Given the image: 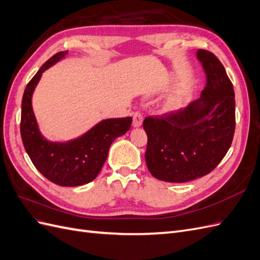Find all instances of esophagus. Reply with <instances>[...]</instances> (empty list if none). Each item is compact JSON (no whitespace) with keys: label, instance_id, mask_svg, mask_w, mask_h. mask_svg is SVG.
<instances>
[{"label":"esophagus","instance_id":"obj_1","mask_svg":"<svg viewBox=\"0 0 260 260\" xmlns=\"http://www.w3.org/2000/svg\"><path fill=\"white\" fill-rule=\"evenodd\" d=\"M142 121H143V116L142 114H141L140 112H136L135 114H133V127H140L141 124H142Z\"/></svg>","mask_w":260,"mask_h":260}]
</instances>
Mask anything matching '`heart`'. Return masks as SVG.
I'll return each instance as SVG.
<instances>
[{
  "label": "heart",
  "instance_id": "b5f03b06",
  "mask_svg": "<svg viewBox=\"0 0 260 260\" xmlns=\"http://www.w3.org/2000/svg\"><path fill=\"white\" fill-rule=\"evenodd\" d=\"M177 105H178V102L174 101V102H172V103H170V105H169V109H170V108H175Z\"/></svg>",
  "mask_w": 260,
  "mask_h": 260
}]
</instances>
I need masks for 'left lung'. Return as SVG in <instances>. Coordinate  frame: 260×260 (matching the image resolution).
<instances>
[{
  "label": "left lung",
  "mask_w": 260,
  "mask_h": 260,
  "mask_svg": "<svg viewBox=\"0 0 260 260\" xmlns=\"http://www.w3.org/2000/svg\"><path fill=\"white\" fill-rule=\"evenodd\" d=\"M206 74L201 98L177 112L146 117V166L152 176L182 183L208 175L231 146L235 129L233 84L214 54L199 50Z\"/></svg>",
  "instance_id": "8db88e82"
}]
</instances>
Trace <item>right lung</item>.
Here are the masks:
<instances>
[{"label":"right lung","mask_w":260,"mask_h":260,"mask_svg":"<svg viewBox=\"0 0 260 260\" xmlns=\"http://www.w3.org/2000/svg\"><path fill=\"white\" fill-rule=\"evenodd\" d=\"M67 52L53 55L27 84L21 101L20 135L31 161L46 179L60 186H78L96 178L109 146L130 129L132 118L102 120L83 136L68 142H50L41 135L31 103L32 94L42 74L64 58Z\"/></svg>","instance_id":"right-lung-1"}]
</instances>
